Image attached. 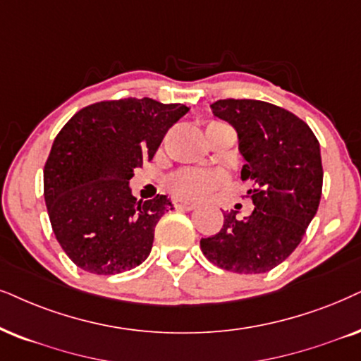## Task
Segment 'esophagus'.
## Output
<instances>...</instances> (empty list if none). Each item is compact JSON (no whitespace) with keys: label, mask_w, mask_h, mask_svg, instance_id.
I'll list each match as a JSON object with an SVG mask.
<instances>
[{"label":"esophagus","mask_w":361,"mask_h":361,"mask_svg":"<svg viewBox=\"0 0 361 361\" xmlns=\"http://www.w3.org/2000/svg\"><path fill=\"white\" fill-rule=\"evenodd\" d=\"M175 208H178V209H186V212H191V209L198 208V203H195V202H175Z\"/></svg>","instance_id":"esophagus-1"}]
</instances>
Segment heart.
<instances>
[{
  "label": "heart",
  "mask_w": 361,
  "mask_h": 361,
  "mask_svg": "<svg viewBox=\"0 0 361 361\" xmlns=\"http://www.w3.org/2000/svg\"><path fill=\"white\" fill-rule=\"evenodd\" d=\"M223 183V178L218 173L204 170H180L171 175L166 181V188L176 198L196 200L204 198Z\"/></svg>",
  "instance_id": "b5f03b06"
}]
</instances>
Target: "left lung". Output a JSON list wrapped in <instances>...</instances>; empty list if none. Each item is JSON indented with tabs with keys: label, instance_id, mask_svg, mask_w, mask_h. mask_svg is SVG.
Listing matches in <instances>:
<instances>
[{
	"label": "left lung",
	"instance_id": "left-lung-1",
	"mask_svg": "<svg viewBox=\"0 0 361 361\" xmlns=\"http://www.w3.org/2000/svg\"><path fill=\"white\" fill-rule=\"evenodd\" d=\"M213 115L238 133L245 165L241 180L255 209L248 218L223 213L221 230L200 246L223 270L255 275L278 267L293 253L317 214L322 198L320 143L310 126L288 109L258 99H218Z\"/></svg>",
	"mask_w": 361,
	"mask_h": 361
}]
</instances>
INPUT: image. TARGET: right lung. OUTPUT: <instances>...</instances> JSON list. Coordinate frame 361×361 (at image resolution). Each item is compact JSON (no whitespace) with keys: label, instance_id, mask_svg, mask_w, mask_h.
<instances>
[{"label":"right lung","instance_id":"add662e5","mask_svg":"<svg viewBox=\"0 0 361 361\" xmlns=\"http://www.w3.org/2000/svg\"><path fill=\"white\" fill-rule=\"evenodd\" d=\"M186 113L152 98L108 99L61 128L44 165V202L58 243L81 270L116 275L148 258L154 226L173 207L165 195L138 202L128 185Z\"/></svg>","mask_w":361,"mask_h":361}]
</instances>
